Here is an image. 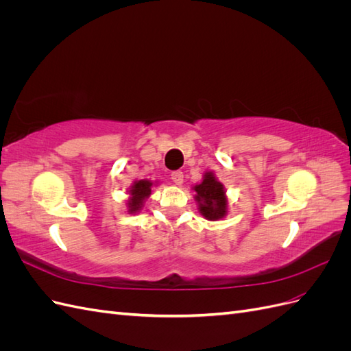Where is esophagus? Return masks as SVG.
<instances>
[{
	"instance_id": "34e87169",
	"label": "esophagus",
	"mask_w": 351,
	"mask_h": 351,
	"mask_svg": "<svg viewBox=\"0 0 351 351\" xmlns=\"http://www.w3.org/2000/svg\"><path fill=\"white\" fill-rule=\"evenodd\" d=\"M171 180L173 182L177 184V186H182L183 184V173L182 171H174L173 174H171Z\"/></svg>"
}]
</instances>
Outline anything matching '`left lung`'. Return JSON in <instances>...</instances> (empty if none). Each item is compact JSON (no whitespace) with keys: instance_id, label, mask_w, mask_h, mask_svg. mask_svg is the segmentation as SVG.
Instances as JSON below:
<instances>
[{"instance_id":"8db88e82","label":"left lung","mask_w":351,"mask_h":351,"mask_svg":"<svg viewBox=\"0 0 351 351\" xmlns=\"http://www.w3.org/2000/svg\"><path fill=\"white\" fill-rule=\"evenodd\" d=\"M192 189L196 192L195 199L199 206L197 209L206 219L218 221L227 215L228 199L226 195V187L218 182L214 171H206L202 182Z\"/></svg>"}]
</instances>
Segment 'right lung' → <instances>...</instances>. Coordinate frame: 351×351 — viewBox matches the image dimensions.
<instances>
[{
  "instance_id": "right-lung-1",
  "label": "right lung",
  "mask_w": 351,
  "mask_h": 351,
  "mask_svg": "<svg viewBox=\"0 0 351 351\" xmlns=\"http://www.w3.org/2000/svg\"><path fill=\"white\" fill-rule=\"evenodd\" d=\"M155 183L151 180H136V182L127 190V195H129V200H127V212L129 214H137L143 206L145 200L151 196L152 186Z\"/></svg>"
}]
</instances>
